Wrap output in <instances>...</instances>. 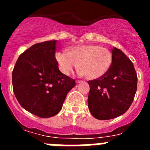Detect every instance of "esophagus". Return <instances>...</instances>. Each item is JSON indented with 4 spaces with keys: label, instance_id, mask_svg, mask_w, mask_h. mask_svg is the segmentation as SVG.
I'll return each mask as SVG.
<instances>
[{
    "label": "esophagus",
    "instance_id": "esophagus-1",
    "mask_svg": "<svg viewBox=\"0 0 150 150\" xmlns=\"http://www.w3.org/2000/svg\"><path fill=\"white\" fill-rule=\"evenodd\" d=\"M82 80H76V83H82Z\"/></svg>",
    "mask_w": 150,
    "mask_h": 150
}]
</instances>
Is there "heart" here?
I'll list each match as a JSON object with an SVG mask.
<instances>
[{
    "instance_id": "obj_1",
    "label": "heart",
    "mask_w": 150,
    "mask_h": 150,
    "mask_svg": "<svg viewBox=\"0 0 150 150\" xmlns=\"http://www.w3.org/2000/svg\"><path fill=\"white\" fill-rule=\"evenodd\" d=\"M112 59L111 52L98 45H76L69 52L59 51L55 53V60L62 74L68 75L79 65V75L88 79L104 76L110 67Z\"/></svg>"
}]
</instances>
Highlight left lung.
<instances>
[{
    "label": "left lung",
    "mask_w": 150,
    "mask_h": 150,
    "mask_svg": "<svg viewBox=\"0 0 150 150\" xmlns=\"http://www.w3.org/2000/svg\"><path fill=\"white\" fill-rule=\"evenodd\" d=\"M112 57L110 67L104 76L88 81V109L100 120L124 114L132 105L137 91V76L133 63L116 47L112 49Z\"/></svg>",
    "instance_id": "obj_1"
}]
</instances>
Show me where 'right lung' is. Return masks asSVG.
Wrapping results in <instances>:
<instances>
[{"label": "right lung", "instance_id": "obj_1", "mask_svg": "<svg viewBox=\"0 0 150 150\" xmlns=\"http://www.w3.org/2000/svg\"><path fill=\"white\" fill-rule=\"evenodd\" d=\"M57 40L36 43L18 57L13 71V88L24 109L40 118L62 110L75 80L62 74L55 60Z\"/></svg>", "mask_w": 150, "mask_h": 150}]
</instances>
